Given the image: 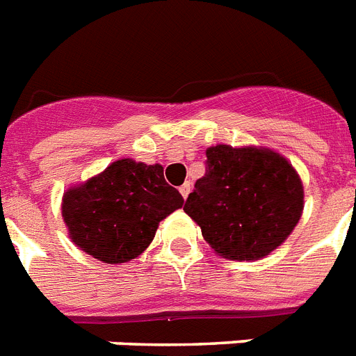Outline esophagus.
<instances>
[{"instance_id": "obj_1", "label": "esophagus", "mask_w": 356, "mask_h": 356, "mask_svg": "<svg viewBox=\"0 0 356 356\" xmlns=\"http://www.w3.org/2000/svg\"><path fill=\"white\" fill-rule=\"evenodd\" d=\"M191 187H193V184H191V181H185L184 185H180V193H181V196H184V198H187V196H189Z\"/></svg>"}]
</instances>
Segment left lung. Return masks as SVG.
<instances>
[{
  "mask_svg": "<svg viewBox=\"0 0 356 356\" xmlns=\"http://www.w3.org/2000/svg\"><path fill=\"white\" fill-rule=\"evenodd\" d=\"M184 211L229 260H260L286 242L304 209V187L286 158L264 147L214 145Z\"/></svg>",
  "mask_w": 356,
  "mask_h": 356,
  "instance_id": "1",
  "label": "left lung"
}]
</instances>
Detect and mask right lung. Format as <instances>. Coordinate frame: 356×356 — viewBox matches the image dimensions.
I'll list each match as a JSON object with an SVG mask.
<instances>
[{
	"mask_svg": "<svg viewBox=\"0 0 356 356\" xmlns=\"http://www.w3.org/2000/svg\"><path fill=\"white\" fill-rule=\"evenodd\" d=\"M184 198L163 178V167L131 158L113 161L104 172L63 195L61 216L76 248L105 264L142 254L163 218Z\"/></svg>",
	"mask_w": 356,
	"mask_h": 356,
	"instance_id": "add662e5",
	"label": "right lung"
}]
</instances>
